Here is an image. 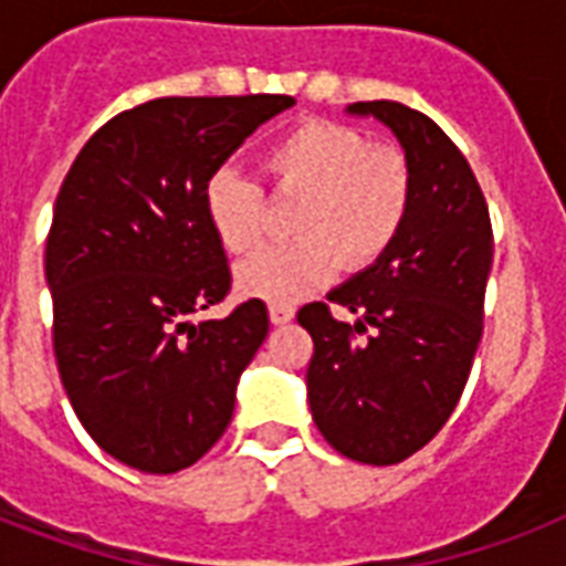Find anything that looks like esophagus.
<instances>
[{"instance_id": "1", "label": "esophagus", "mask_w": 566, "mask_h": 566, "mask_svg": "<svg viewBox=\"0 0 566 566\" xmlns=\"http://www.w3.org/2000/svg\"><path fill=\"white\" fill-rule=\"evenodd\" d=\"M293 317H296L293 305H270V319H273V326H284V323H291Z\"/></svg>"}]
</instances>
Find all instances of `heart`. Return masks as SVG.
Here are the masks:
<instances>
[{
  "instance_id": "heart-1",
  "label": "heart",
  "mask_w": 566,
  "mask_h": 566,
  "mask_svg": "<svg viewBox=\"0 0 566 566\" xmlns=\"http://www.w3.org/2000/svg\"><path fill=\"white\" fill-rule=\"evenodd\" d=\"M273 196L296 202L291 247L247 258L234 273L249 300L291 305L346 266H367L387 252L411 208L413 179L402 153L367 146L340 123L311 119L284 132L261 161ZM205 213L220 247L247 255L261 243L264 196L234 170H217L205 188Z\"/></svg>"
}]
</instances>
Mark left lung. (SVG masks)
I'll use <instances>...</instances> for the list:
<instances>
[{
    "mask_svg": "<svg viewBox=\"0 0 566 566\" xmlns=\"http://www.w3.org/2000/svg\"><path fill=\"white\" fill-rule=\"evenodd\" d=\"M399 140L413 196L402 231L361 273L296 314L314 340L311 417L340 455L399 464L429 443L464 394L482 340L493 231L482 188L434 119L399 102H355Z\"/></svg>",
    "mask_w": 566,
    "mask_h": 566,
    "instance_id": "left-lung-1",
    "label": "left lung"
}]
</instances>
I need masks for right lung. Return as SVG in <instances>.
<instances>
[{
	"label": "right lung",
	"instance_id": "add662e5",
	"mask_svg": "<svg viewBox=\"0 0 566 566\" xmlns=\"http://www.w3.org/2000/svg\"><path fill=\"white\" fill-rule=\"evenodd\" d=\"M293 96H167L123 111L66 172L46 240L55 361L96 447L140 473H179L229 429L240 373L270 332L226 300V249L205 188Z\"/></svg>",
	"mask_w": 566,
	"mask_h": 566
}]
</instances>
